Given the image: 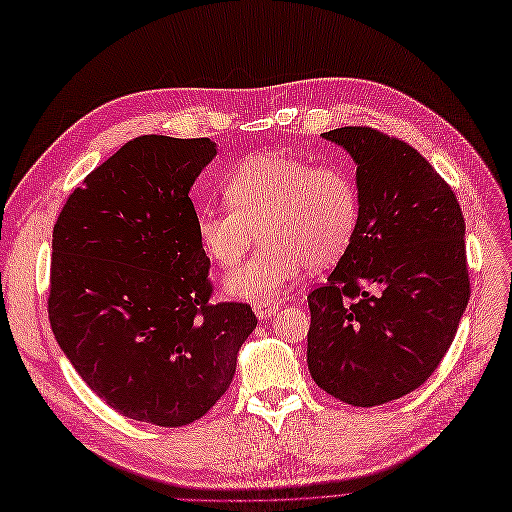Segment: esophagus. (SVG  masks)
Wrapping results in <instances>:
<instances>
[{
    "instance_id": "34e87169",
    "label": "esophagus",
    "mask_w": 512,
    "mask_h": 512,
    "mask_svg": "<svg viewBox=\"0 0 512 512\" xmlns=\"http://www.w3.org/2000/svg\"><path fill=\"white\" fill-rule=\"evenodd\" d=\"M253 310H255V315L259 317V319H272V317H276V312L280 310V304L278 302H255L253 304Z\"/></svg>"
}]
</instances>
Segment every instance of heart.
Listing matches in <instances>:
<instances>
[{
  "instance_id": "obj_1",
  "label": "heart",
  "mask_w": 512,
  "mask_h": 512,
  "mask_svg": "<svg viewBox=\"0 0 512 512\" xmlns=\"http://www.w3.org/2000/svg\"><path fill=\"white\" fill-rule=\"evenodd\" d=\"M229 206L197 212L195 227L208 257L232 268L257 240L261 249L225 280L234 298L270 300L298 272L334 266L349 251L361 219L355 176L336 163L283 151L242 159L227 176Z\"/></svg>"
}]
</instances>
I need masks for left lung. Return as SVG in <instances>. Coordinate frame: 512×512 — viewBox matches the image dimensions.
<instances>
[{"instance_id":"8db88e82","label":"left lung","mask_w":512,"mask_h":512,"mask_svg":"<svg viewBox=\"0 0 512 512\" xmlns=\"http://www.w3.org/2000/svg\"><path fill=\"white\" fill-rule=\"evenodd\" d=\"M325 140L357 163L361 219L327 283L308 293V370L351 406L421 387L470 300L466 223L451 187L415 148L374 127Z\"/></svg>"}]
</instances>
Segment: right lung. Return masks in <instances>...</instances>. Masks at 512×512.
I'll use <instances>...</instances> for the list:
<instances>
[{
    "label": "right lung",
    "instance_id": "obj_1",
    "mask_svg": "<svg viewBox=\"0 0 512 512\" xmlns=\"http://www.w3.org/2000/svg\"><path fill=\"white\" fill-rule=\"evenodd\" d=\"M210 138L140 136L95 168L53 229L48 319L65 357L123 417L193 423L232 385L257 317L210 304L189 191Z\"/></svg>",
    "mask_w": 512,
    "mask_h": 512
}]
</instances>
